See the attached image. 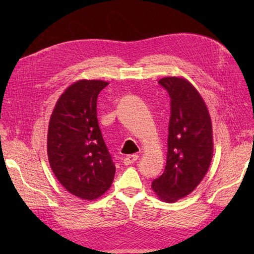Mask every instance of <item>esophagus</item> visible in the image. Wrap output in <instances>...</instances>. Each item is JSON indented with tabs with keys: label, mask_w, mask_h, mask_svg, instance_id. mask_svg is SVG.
<instances>
[{
	"label": "esophagus",
	"mask_w": 254,
	"mask_h": 254,
	"mask_svg": "<svg viewBox=\"0 0 254 254\" xmlns=\"http://www.w3.org/2000/svg\"><path fill=\"white\" fill-rule=\"evenodd\" d=\"M138 159V156L137 155H127L126 158H124L123 163L124 165H131L133 163H135V161Z\"/></svg>",
	"instance_id": "obj_1"
}]
</instances>
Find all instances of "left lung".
Masks as SVG:
<instances>
[{
    "label": "left lung",
    "instance_id": "1",
    "mask_svg": "<svg viewBox=\"0 0 254 254\" xmlns=\"http://www.w3.org/2000/svg\"><path fill=\"white\" fill-rule=\"evenodd\" d=\"M158 84L170 97L168 152L163 175L152 188L172 203L190 194L206 175L213 156L212 122L202 97L188 80L165 77Z\"/></svg>",
    "mask_w": 254,
    "mask_h": 254
}]
</instances>
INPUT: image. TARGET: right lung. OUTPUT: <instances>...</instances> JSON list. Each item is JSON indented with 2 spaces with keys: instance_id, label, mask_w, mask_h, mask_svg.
I'll return each instance as SVG.
<instances>
[{
  "instance_id": "right-lung-1",
  "label": "right lung",
  "mask_w": 254,
  "mask_h": 254,
  "mask_svg": "<svg viewBox=\"0 0 254 254\" xmlns=\"http://www.w3.org/2000/svg\"><path fill=\"white\" fill-rule=\"evenodd\" d=\"M102 80H78L64 91L48 128V157L66 190L84 199L101 196L111 187L116 166L97 119Z\"/></svg>"
}]
</instances>
